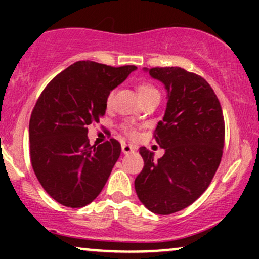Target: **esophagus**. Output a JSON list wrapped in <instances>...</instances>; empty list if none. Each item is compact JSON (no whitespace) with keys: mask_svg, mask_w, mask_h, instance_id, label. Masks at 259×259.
Masks as SVG:
<instances>
[{"mask_svg":"<svg viewBox=\"0 0 259 259\" xmlns=\"http://www.w3.org/2000/svg\"><path fill=\"white\" fill-rule=\"evenodd\" d=\"M134 150H135V147H134L133 145H127V144H123V145H121V151H123L124 154L133 152Z\"/></svg>","mask_w":259,"mask_h":259,"instance_id":"esophagus-1","label":"esophagus"}]
</instances>
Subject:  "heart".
Masks as SVG:
<instances>
[{
    "mask_svg": "<svg viewBox=\"0 0 259 259\" xmlns=\"http://www.w3.org/2000/svg\"><path fill=\"white\" fill-rule=\"evenodd\" d=\"M138 92H139L140 99H145V97L150 96V95L152 94H158V90H157L153 85L147 84V82H142V84H140L138 86ZM113 95H114V91L109 92L108 96H107V103H111ZM126 132L127 134H130V135H134V134H135V132H134L132 127H126Z\"/></svg>",
    "mask_w": 259,
    "mask_h": 259,
    "instance_id": "b5f03b06",
    "label": "heart"
}]
</instances>
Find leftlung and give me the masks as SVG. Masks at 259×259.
<instances>
[{
	"label": "left lung",
	"mask_w": 259,
	"mask_h": 259,
	"mask_svg": "<svg viewBox=\"0 0 259 259\" xmlns=\"http://www.w3.org/2000/svg\"><path fill=\"white\" fill-rule=\"evenodd\" d=\"M164 84L167 108L154 132L164 154L140 147L145 165L135 179V191L156 214L179 212L206 191L219 167L225 126L221 103L202 76L179 67L144 68Z\"/></svg>",
	"instance_id": "1"
}]
</instances>
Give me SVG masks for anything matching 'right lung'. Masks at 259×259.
<instances>
[{
  "label": "right lung",
  "instance_id": "1",
  "mask_svg": "<svg viewBox=\"0 0 259 259\" xmlns=\"http://www.w3.org/2000/svg\"><path fill=\"white\" fill-rule=\"evenodd\" d=\"M136 69L79 61L53 78L38 97L29 123L31 165L45 191L58 203L84 207L106 185L120 144L111 139L91 146L88 126L99 123L109 92Z\"/></svg>",
  "mask_w": 259,
  "mask_h": 259
}]
</instances>
